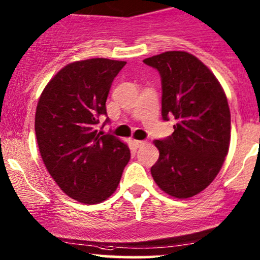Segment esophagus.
<instances>
[{
    "label": "esophagus",
    "instance_id": "esophagus-1",
    "mask_svg": "<svg viewBox=\"0 0 260 260\" xmlns=\"http://www.w3.org/2000/svg\"><path fill=\"white\" fill-rule=\"evenodd\" d=\"M134 143H135L136 147H143L146 145V141H143V140H135Z\"/></svg>",
    "mask_w": 260,
    "mask_h": 260
}]
</instances>
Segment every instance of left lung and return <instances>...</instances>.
<instances>
[{"label":"left lung","instance_id":"1","mask_svg":"<svg viewBox=\"0 0 260 260\" xmlns=\"http://www.w3.org/2000/svg\"><path fill=\"white\" fill-rule=\"evenodd\" d=\"M161 78V115L174 118V133L154 140L159 158L151 168L155 184L184 200L208 187L230 147L231 115L226 94L207 66L185 51L143 59Z\"/></svg>","mask_w":260,"mask_h":260}]
</instances>
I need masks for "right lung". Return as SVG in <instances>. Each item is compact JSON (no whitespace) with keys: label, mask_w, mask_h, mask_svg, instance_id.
Segmentation results:
<instances>
[{"label":"right lung","mask_w":260,"mask_h":260,"mask_svg":"<svg viewBox=\"0 0 260 260\" xmlns=\"http://www.w3.org/2000/svg\"><path fill=\"white\" fill-rule=\"evenodd\" d=\"M125 64L107 58L67 64L46 85L36 107L35 134L46 169L80 203L111 197L130 159L126 143L97 131L109 88Z\"/></svg>","instance_id":"1"}]
</instances>
